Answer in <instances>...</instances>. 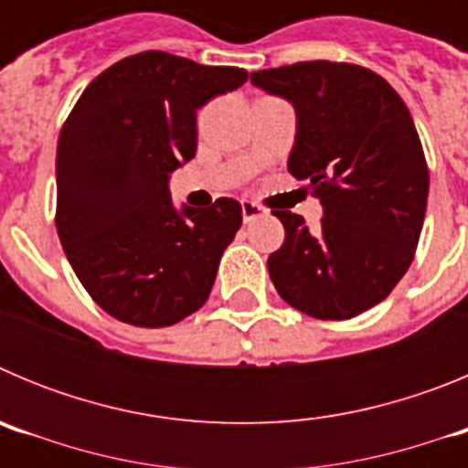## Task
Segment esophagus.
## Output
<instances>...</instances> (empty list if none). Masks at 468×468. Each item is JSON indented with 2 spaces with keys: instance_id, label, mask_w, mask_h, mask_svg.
Listing matches in <instances>:
<instances>
[{
  "instance_id": "34e87169",
  "label": "esophagus",
  "mask_w": 468,
  "mask_h": 468,
  "mask_svg": "<svg viewBox=\"0 0 468 468\" xmlns=\"http://www.w3.org/2000/svg\"><path fill=\"white\" fill-rule=\"evenodd\" d=\"M241 213H243V222H253L258 220V218H262L264 215V208L262 206L253 204V201H241Z\"/></svg>"
}]
</instances>
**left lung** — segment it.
<instances>
[{
  "label": "left lung",
  "mask_w": 468,
  "mask_h": 468,
  "mask_svg": "<svg viewBox=\"0 0 468 468\" xmlns=\"http://www.w3.org/2000/svg\"><path fill=\"white\" fill-rule=\"evenodd\" d=\"M295 107L288 171L324 206L318 229L274 210L283 246L267 270L291 307L345 321L382 302L415 258L429 168L410 112L373 69L309 60L250 74Z\"/></svg>",
  "instance_id": "obj_1"
}]
</instances>
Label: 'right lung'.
I'll use <instances>...</instances> for the list:
<instances>
[{"mask_svg": "<svg viewBox=\"0 0 468 468\" xmlns=\"http://www.w3.org/2000/svg\"><path fill=\"white\" fill-rule=\"evenodd\" d=\"M248 80L164 51L98 74L60 128L56 229L81 281L110 316L164 328L204 307L241 204L177 210L168 177L197 154V110Z\"/></svg>", "mask_w": 468, "mask_h": 468, "instance_id": "add662e5", "label": "right lung"}]
</instances>
